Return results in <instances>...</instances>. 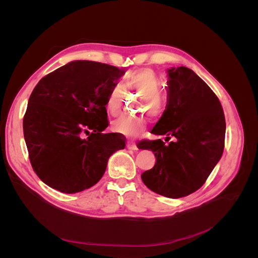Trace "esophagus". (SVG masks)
<instances>
[{
  "mask_svg": "<svg viewBox=\"0 0 258 258\" xmlns=\"http://www.w3.org/2000/svg\"><path fill=\"white\" fill-rule=\"evenodd\" d=\"M127 148H128V150H131V151H138L139 150L138 146L134 142H128L127 143Z\"/></svg>",
  "mask_w": 258,
  "mask_h": 258,
  "instance_id": "1",
  "label": "esophagus"
}]
</instances>
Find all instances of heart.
<instances>
[{
    "instance_id": "1",
    "label": "heart",
    "mask_w": 258,
    "mask_h": 258,
    "mask_svg": "<svg viewBox=\"0 0 258 258\" xmlns=\"http://www.w3.org/2000/svg\"><path fill=\"white\" fill-rule=\"evenodd\" d=\"M122 86L124 89L136 90L141 93L142 99L140 102V111H150L152 115L158 114L161 110V80L153 69L142 68L131 71L123 77ZM123 88L120 85H114L107 92L105 100V108L107 113L116 116L121 108L123 99ZM146 128V119L143 116L124 115L112 122V129L129 138L139 136Z\"/></svg>"
}]
</instances>
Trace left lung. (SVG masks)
<instances>
[{
  "label": "left lung",
  "instance_id": "obj_1",
  "mask_svg": "<svg viewBox=\"0 0 258 258\" xmlns=\"http://www.w3.org/2000/svg\"><path fill=\"white\" fill-rule=\"evenodd\" d=\"M166 110L152 134L175 138L166 145L160 139L143 140L138 147L152 151L155 166L142 173L143 183L168 198L188 196L205 184L220 161L226 122L220 100L192 70H168Z\"/></svg>",
  "mask_w": 258,
  "mask_h": 258
}]
</instances>
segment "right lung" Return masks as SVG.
Returning <instances> with one entry per match:
<instances>
[{"instance_id":"add662e5","label":"right lung","mask_w":258,"mask_h":258,"mask_svg":"<svg viewBox=\"0 0 258 258\" xmlns=\"http://www.w3.org/2000/svg\"><path fill=\"white\" fill-rule=\"evenodd\" d=\"M123 70L75 60L44 76L29 98L23 136L37 176L53 189L75 194L103 176L124 140L104 134L107 92Z\"/></svg>"}]
</instances>
